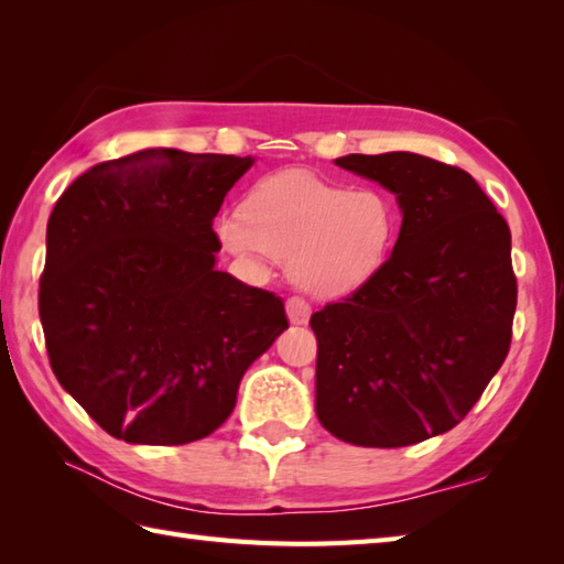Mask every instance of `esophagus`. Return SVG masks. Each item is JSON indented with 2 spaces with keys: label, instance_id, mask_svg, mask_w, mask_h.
Here are the masks:
<instances>
[{
  "label": "esophagus",
  "instance_id": "1",
  "mask_svg": "<svg viewBox=\"0 0 564 564\" xmlns=\"http://www.w3.org/2000/svg\"><path fill=\"white\" fill-rule=\"evenodd\" d=\"M285 313H289V319L293 325H307L310 305L303 301V297H289V301H285Z\"/></svg>",
  "mask_w": 564,
  "mask_h": 564
}]
</instances>
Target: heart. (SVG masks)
<instances>
[{"instance_id":"heart-1","label":"heart","mask_w":564,"mask_h":564,"mask_svg":"<svg viewBox=\"0 0 564 564\" xmlns=\"http://www.w3.org/2000/svg\"><path fill=\"white\" fill-rule=\"evenodd\" d=\"M220 245L247 263L285 259L295 285L319 297L349 295L388 259L398 210L378 188H346L303 170L251 186L245 210H225Z\"/></svg>"}]
</instances>
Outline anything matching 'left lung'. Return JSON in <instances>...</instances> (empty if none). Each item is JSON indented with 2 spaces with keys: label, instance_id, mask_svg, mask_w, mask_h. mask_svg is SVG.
Masks as SVG:
<instances>
[{
  "label": "left lung",
  "instance_id": "1",
  "mask_svg": "<svg viewBox=\"0 0 564 564\" xmlns=\"http://www.w3.org/2000/svg\"><path fill=\"white\" fill-rule=\"evenodd\" d=\"M334 164L388 188L402 225L361 289L310 317L315 412L354 446H412L458 424L505 364L517 310L511 232L458 166L414 152Z\"/></svg>",
  "mask_w": 564,
  "mask_h": 564
}]
</instances>
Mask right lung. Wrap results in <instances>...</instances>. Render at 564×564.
<instances>
[{
	"label": "right lung",
	"instance_id": "add662e5",
	"mask_svg": "<svg viewBox=\"0 0 564 564\" xmlns=\"http://www.w3.org/2000/svg\"><path fill=\"white\" fill-rule=\"evenodd\" d=\"M254 158L148 148L57 198L39 313L53 373L113 438L182 446L232 414L289 329L281 297L218 271L213 220Z\"/></svg>",
	"mask_w": 564,
	"mask_h": 564
}]
</instances>
